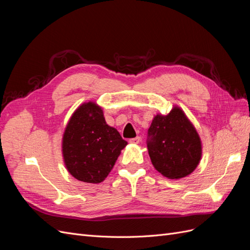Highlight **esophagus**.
Listing matches in <instances>:
<instances>
[{
	"label": "esophagus",
	"mask_w": 250,
	"mask_h": 250,
	"mask_svg": "<svg viewBox=\"0 0 250 250\" xmlns=\"http://www.w3.org/2000/svg\"><path fill=\"white\" fill-rule=\"evenodd\" d=\"M140 142H141L140 137H135V138H133V139H130V140H129V143H130V144H139Z\"/></svg>",
	"instance_id": "34e87169"
}]
</instances>
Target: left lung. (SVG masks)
<instances>
[{
	"instance_id": "8db88e82",
	"label": "left lung",
	"mask_w": 250,
	"mask_h": 250,
	"mask_svg": "<svg viewBox=\"0 0 250 250\" xmlns=\"http://www.w3.org/2000/svg\"><path fill=\"white\" fill-rule=\"evenodd\" d=\"M148 152L153 167L169 179L184 178L201 161L202 144L195 126L177 105L157 113L149 127Z\"/></svg>"
}]
</instances>
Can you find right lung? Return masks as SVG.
Here are the masks:
<instances>
[{
  "instance_id": "obj_1",
  "label": "right lung",
  "mask_w": 250,
  "mask_h": 250,
  "mask_svg": "<svg viewBox=\"0 0 250 250\" xmlns=\"http://www.w3.org/2000/svg\"><path fill=\"white\" fill-rule=\"evenodd\" d=\"M127 144L115 127L107 125L100 105L88 101L75 109L64 128L62 160L74 178L100 184Z\"/></svg>"
}]
</instances>
